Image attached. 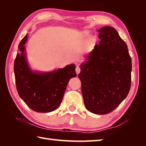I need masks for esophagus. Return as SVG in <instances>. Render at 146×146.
<instances>
[{
    "mask_svg": "<svg viewBox=\"0 0 146 146\" xmlns=\"http://www.w3.org/2000/svg\"><path fill=\"white\" fill-rule=\"evenodd\" d=\"M75 71H76V73H77V74H78L79 73H80V67H79V66H76Z\"/></svg>",
    "mask_w": 146,
    "mask_h": 146,
    "instance_id": "1",
    "label": "esophagus"
}]
</instances>
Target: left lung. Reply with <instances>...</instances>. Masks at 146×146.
<instances>
[{"mask_svg": "<svg viewBox=\"0 0 146 146\" xmlns=\"http://www.w3.org/2000/svg\"><path fill=\"white\" fill-rule=\"evenodd\" d=\"M100 40L80 65L84 102L97 115L111 112L125 99L131 82V58L127 44L115 28L98 29Z\"/></svg>", "mask_w": 146, "mask_h": 146, "instance_id": "8db88e82", "label": "left lung"}]
</instances>
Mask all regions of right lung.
Returning a JSON list of instances; mask_svg holds the SVG:
<instances>
[{
    "instance_id": "add662e5",
    "label": "right lung",
    "mask_w": 146,
    "mask_h": 146,
    "mask_svg": "<svg viewBox=\"0 0 146 146\" xmlns=\"http://www.w3.org/2000/svg\"><path fill=\"white\" fill-rule=\"evenodd\" d=\"M28 34L22 39L14 62L17 90L29 108L36 112L53 111L62 102L70 78L76 76L75 65L51 72L37 73L31 71L26 60L25 46Z\"/></svg>"
}]
</instances>
